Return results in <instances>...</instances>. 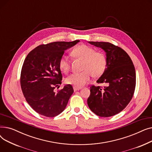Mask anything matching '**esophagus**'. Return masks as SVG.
<instances>
[{
  "mask_svg": "<svg viewBox=\"0 0 152 152\" xmlns=\"http://www.w3.org/2000/svg\"><path fill=\"white\" fill-rule=\"evenodd\" d=\"M73 89H74V91H77V90H79L81 89V87H73Z\"/></svg>",
  "mask_w": 152,
  "mask_h": 152,
  "instance_id": "esophagus-1",
  "label": "esophagus"
}]
</instances>
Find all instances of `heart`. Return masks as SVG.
<instances>
[{
  "label": "heart",
  "instance_id": "b5f03b06",
  "mask_svg": "<svg viewBox=\"0 0 152 152\" xmlns=\"http://www.w3.org/2000/svg\"><path fill=\"white\" fill-rule=\"evenodd\" d=\"M73 57L83 60L81 73H73L66 79V83L80 87L85 85L92 75L99 77L105 71L107 60L105 55L102 52H96L93 47L86 44L78 45L71 51ZM59 68L64 73H68L70 69V61L66 55H63L59 60Z\"/></svg>",
  "mask_w": 152,
  "mask_h": 152
}]
</instances>
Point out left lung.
I'll use <instances>...</instances> for the list:
<instances>
[{
  "mask_svg": "<svg viewBox=\"0 0 152 152\" xmlns=\"http://www.w3.org/2000/svg\"><path fill=\"white\" fill-rule=\"evenodd\" d=\"M106 52L107 68L97 81L105 83L92 85L87 104L91 110L100 117L114 116L123 111L131 100L135 91L136 76L129 55L123 49L106 42H89Z\"/></svg>",
  "mask_w": 152,
  "mask_h": 152,
  "instance_id": "8db88e82",
  "label": "left lung"
}]
</instances>
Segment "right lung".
Listing matches in <instances>:
<instances>
[{"label": "right lung", "mask_w": 152, "mask_h": 152, "mask_svg": "<svg viewBox=\"0 0 152 152\" xmlns=\"http://www.w3.org/2000/svg\"><path fill=\"white\" fill-rule=\"evenodd\" d=\"M79 42L42 44L28 54L22 66L20 84L26 102L37 113L52 118L65 109L74 91L71 84H67L54 91L62 80L59 60L65 50Z\"/></svg>", "instance_id": "obj_1"}]
</instances>
